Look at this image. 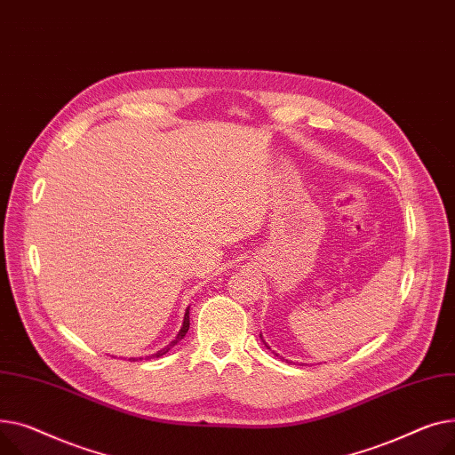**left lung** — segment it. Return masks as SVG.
Masks as SVG:
<instances>
[{"instance_id": "8db88e82", "label": "left lung", "mask_w": 455, "mask_h": 455, "mask_svg": "<svg viewBox=\"0 0 455 455\" xmlns=\"http://www.w3.org/2000/svg\"><path fill=\"white\" fill-rule=\"evenodd\" d=\"M260 339H262V334H260ZM262 343H264V345H266V347H268V349H270V345H268V343H266L264 339H262ZM274 355H275V356H279L277 353H274ZM283 360H284V358H283ZM286 362H290V360H286Z\"/></svg>"}]
</instances>
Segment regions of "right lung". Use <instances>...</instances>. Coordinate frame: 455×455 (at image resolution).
I'll use <instances>...</instances> for the list:
<instances>
[{"label":"right lung","instance_id":"add662e5","mask_svg":"<svg viewBox=\"0 0 455 455\" xmlns=\"http://www.w3.org/2000/svg\"><path fill=\"white\" fill-rule=\"evenodd\" d=\"M189 308L191 307H187V310H185V315H183V325H181V329H180V332H178V336L165 347V349H162V351H157V353H154L152 356H145V358H159V356H164V355H167L172 347L178 343V341H181L183 339V336L187 334V331H189ZM136 362V358H130V362ZM140 360H143V358H140Z\"/></svg>","mask_w":455,"mask_h":455}]
</instances>
